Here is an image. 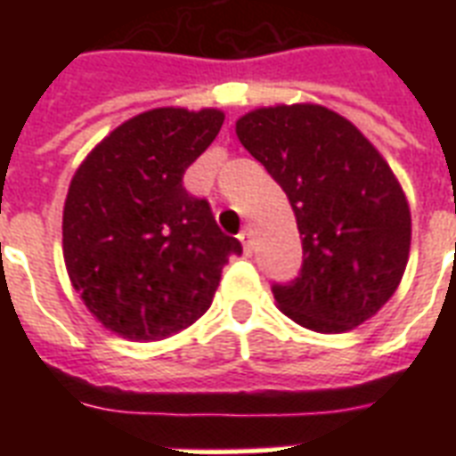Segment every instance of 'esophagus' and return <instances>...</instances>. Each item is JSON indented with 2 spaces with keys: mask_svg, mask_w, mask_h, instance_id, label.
Wrapping results in <instances>:
<instances>
[{
  "mask_svg": "<svg viewBox=\"0 0 456 456\" xmlns=\"http://www.w3.org/2000/svg\"><path fill=\"white\" fill-rule=\"evenodd\" d=\"M239 241H241L243 250H246V253H250V250H253V229L250 227L243 229L241 234H239Z\"/></svg>",
  "mask_w": 456,
  "mask_h": 456,
  "instance_id": "esophagus-1",
  "label": "esophagus"
}]
</instances>
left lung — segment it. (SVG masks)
<instances>
[{"label": "left lung", "instance_id": "1", "mask_svg": "<svg viewBox=\"0 0 456 456\" xmlns=\"http://www.w3.org/2000/svg\"><path fill=\"white\" fill-rule=\"evenodd\" d=\"M236 137L286 191L303 239L300 277L272 289L279 310L317 333L364 324L410 260V203L386 158L319 103L250 110Z\"/></svg>", "mask_w": 456, "mask_h": 456}]
</instances>
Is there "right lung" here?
<instances>
[{
    "label": "right lung",
    "mask_w": 456,
    "mask_h": 456,
    "mask_svg": "<svg viewBox=\"0 0 456 456\" xmlns=\"http://www.w3.org/2000/svg\"><path fill=\"white\" fill-rule=\"evenodd\" d=\"M217 109H151L125 120L75 170L63 206L70 284L109 331L163 340L210 307L229 256L208 200L182 186L217 137Z\"/></svg>",
    "instance_id": "obj_1"
}]
</instances>
